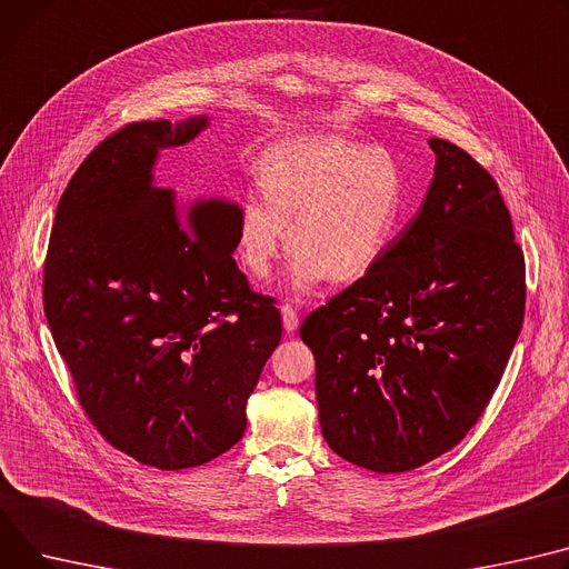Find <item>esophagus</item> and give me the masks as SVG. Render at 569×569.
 <instances>
[{
  "instance_id": "esophagus-1",
  "label": "esophagus",
  "mask_w": 569,
  "mask_h": 569,
  "mask_svg": "<svg viewBox=\"0 0 569 569\" xmlns=\"http://www.w3.org/2000/svg\"><path fill=\"white\" fill-rule=\"evenodd\" d=\"M281 320H283V329H286L288 333L297 331V327H299V316H297V311H295L290 305H283V307H281Z\"/></svg>"
}]
</instances>
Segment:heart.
<instances>
[{"instance_id": "heart-1", "label": "heart", "mask_w": 569, "mask_h": 569, "mask_svg": "<svg viewBox=\"0 0 569 569\" xmlns=\"http://www.w3.org/2000/svg\"><path fill=\"white\" fill-rule=\"evenodd\" d=\"M258 180L262 192L244 194L238 208L236 256L262 279L290 240L286 288L297 297L327 277L361 279L398 231L405 184L385 148L350 139L283 141L262 153Z\"/></svg>"}]
</instances>
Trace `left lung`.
Segmentation results:
<instances>
[{
	"label": "left lung",
	"mask_w": 569,
	"mask_h": 569,
	"mask_svg": "<svg viewBox=\"0 0 569 569\" xmlns=\"http://www.w3.org/2000/svg\"><path fill=\"white\" fill-rule=\"evenodd\" d=\"M428 143L437 164L421 212L299 329L325 441L377 473L411 471L465 439L523 320V253L499 184L460 146Z\"/></svg>",
	"instance_id": "1"
}]
</instances>
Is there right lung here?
<instances>
[{"instance_id": "add662e5", "label": "right lung", "mask_w": 569, "mask_h": 569, "mask_svg": "<svg viewBox=\"0 0 569 569\" xmlns=\"http://www.w3.org/2000/svg\"><path fill=\"white\" fill-rule=\"evenodd\" d=\"M208 126L141 121L96 146L59 199L43 274L46 318L91 423L164 471L242 439L281 340L274 299L253 292L233 258L240 206H180L153 182L160 150Z\"/></svg>"}]
</instances>
